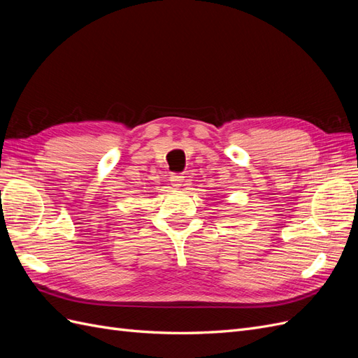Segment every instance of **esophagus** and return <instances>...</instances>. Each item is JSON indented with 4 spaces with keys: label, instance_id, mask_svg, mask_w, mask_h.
Returning a JSON list of instances; mask_svg holds the SVG:
<instances>
[{
    "label": "esophagus",
    "instance_id": "1",
    "mask_svg": "<svg viewBox=\"0 0 358 358\" xmlns=\"http://www.w3.org/2000/svg\"><path fill=\"white\" fill-rule=\"evenodd\" d=\"M170 182H171V185L175 187V188H180V187L185 185V176L176 175V173H173L171 178H170Z\"/></svg>",
    "mask_w": 358,
    "mask_h": 358
}]
</instances>
